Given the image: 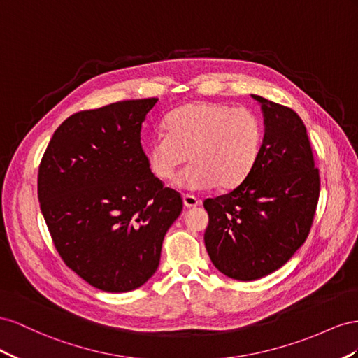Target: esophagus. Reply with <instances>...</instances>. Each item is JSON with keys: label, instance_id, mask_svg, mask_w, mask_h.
<instances>
[{"label": "esophagus", "instance_id": "obj_1", "mask_svg": "<svg viewBox=\"0 0 358 358\" xmlns=\"http://www.w3.org/2000/svg\"><path fill=\"white\" fill-rule=\"evenodd\" d=\"M182 202H185V207L186 208H195V207H198L199 203H201V201L198 198L192 196V195H185V196H182Z\"/></svg>", "mask_w": 358, "mask_h": 358}]
</instances>
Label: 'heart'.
Returning a JSON list of instances; mask_svg holds the SVG:
<instances>
[{
  "label": "heart",
  "instance_id": "heart-1",
  "mask_svg": "<svg viewBox=\"0 0 358 358\" xmlns=\"http://www.w3.org/2000/svg\"><path fill=\"white\" fill-rule=\"evenodd\" d=\"M262 145L264 126L250 109L195 103L172 112L165 131L151 138L147 157L162 181L176 178L190 157L193 165L177 180L182 189H234L257 168Z\"/></svg>",
  "mask_w": 358,
  "mask_h": 358
}]
</instances>
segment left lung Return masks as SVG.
<instances>
[{
	"instance_id": "obj_1",
	"label": "left lung",
	"mask_w": 358,
	"mask_h": 358,
	"mask_svg": "<svg viewBox=\"0 0 358 358\" xmlns=\"http://www.w3.org/2000/svg\"><path fill=\"white\" fill-rule=\"evenodd\" d=\"M264 115V145L257 168L227 195L208 198L203 241L220 273L257 280L287 264L309 236L320 198L304 122L287 106L252 94Z\"/></svg>"
}]
</instances>
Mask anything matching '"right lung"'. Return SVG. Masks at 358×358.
<instances>
[{
  "instance_id": "add662e5",
  "label": "right lung",
  "mask_w": 358,
  "mask_h": 358,
  "mask_svg": "<svg viewBox=\"0 0 358 358\" xmlns=\"http://www.w3.org/2000/svg\"><path fill=\"white\" fill-rule=\"evenodd\" d=\"M156 97L69 117L38 166V202L55 248L91 287L127 292L156 273L162 243L182 210L155 177L141 129Z\"/></svg>"
}]
</instances>
